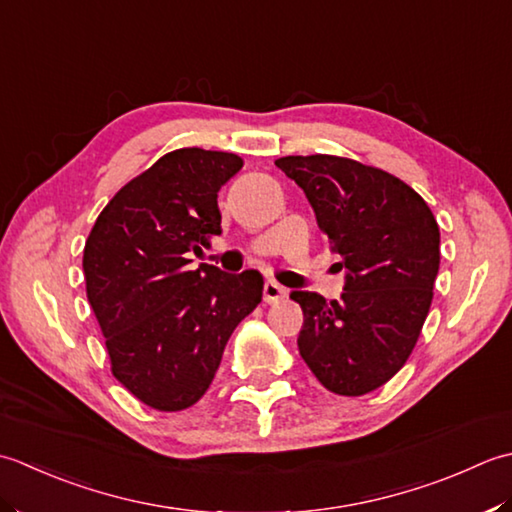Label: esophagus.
I'll return each mask as SVG.
<instances>
[{"label":"esophagus","instance_id":"1","mask_svg":"<svg viewBox=\"0 0 512 512\" xmlns=\"http://www.w3.org/2000/svg\"><path fill=\"white\" fill-rule=\"evenodd\" d=\"M285 296H287V291H285L283 285L274 283V280H267L265 287H263V298H265L267 305H276V302H280Z\"/></svg>","mask_w":512,"mask_h":512}]
</instances>
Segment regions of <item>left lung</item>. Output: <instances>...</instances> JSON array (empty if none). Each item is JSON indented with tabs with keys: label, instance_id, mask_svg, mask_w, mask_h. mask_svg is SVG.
Returning a JSON list of instances; mask_svg holds the SVG:
<instances>
[{
	"label": "left lung",
	"instance_id": "obj_1",
	"mask_svg": "<svg viewBox=\"0 0 512 512\" xmlns=\"http://www.w3.org/2000/svg\"><path fill=\"white\" fill-rule=\"evenodd\" d=\"M344 269L340 300L291 291L302 307L298 349L322 387L364 395L409 360L440 271V227L413 187L344 156H283Z\"/></svg>",
	"mask_w": 512,
	"mask_h": 512
}]
</instances>
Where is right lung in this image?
Here are the masks:
<instances>
[{
  "mask_svg": "<svg viewBox=\"0 0 512 512\" xmlns=\"http://www.w3.org/2000/svg\"><path fill=\"white\" fill-rule=\"evenodd\" d=\"M241 168L229 152H168L112 196L86 241V294L112 375L150 409L201 400L229 336L263 298L256 269L187 267V252L221 234L218 190Z\"/></svg>",
  "mask_w": 512,
  "mask_h": 512,
  "instance_id": "add662e5",
  "label": "right lung"
}]
</instances>
